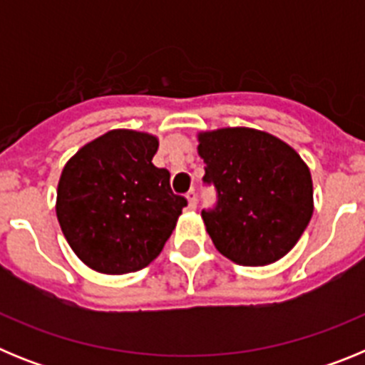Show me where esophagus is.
<instances>
[{
    "label": "esophagus",
    "mask_w": 365,
    "mask_h": 365,
    "mask_svg": "<svg viewBox=\"0 0 365 365\" xmlns=\"http://www.w3.org/2000/svg\"><path fill=\"white\" fill-rule=\"evenodd\" d=\"M186 199H188L190 210H195V206H197V193H195V190H190V192L186 193Z\"/></svg>",
    "instance_id": "esophagus-1"
}]
</instances>
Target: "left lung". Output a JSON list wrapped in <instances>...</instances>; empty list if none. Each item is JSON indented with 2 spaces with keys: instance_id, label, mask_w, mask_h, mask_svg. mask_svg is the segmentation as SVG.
I'll return each mask as SVG.
<instances>
[{
  "instance_id": "8db88e82",
  "label": "left lung",
  "mask_w": 365,
  "mask_h": 365,
  "mask_svg": "<svg viewBox=\"0 0 365 365\" xmlns=\"http://www.w3.org/2000/svg\"><path fill=\"white\" fill-rule=\"evenodd\" d=\"M206 185L217 205L202 210L215 248L245 267H263L292 250L314 210L309 166L278 137L252 128L197 135Z\"/></svg>"
}]
</instances>
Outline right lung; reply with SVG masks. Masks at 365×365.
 Listing matches in <instances>:
<instances>
[{"label": "right lung", "instance_id": "right-lung-1", "mask_svg": "<svg viewBox=\"0 0 365 365\" xmlns=\"http://www.w3.org/2000/svg\"><path fill=\"white\" fill-rule=\"evenodd\" d=\"M159 138L111 130L67 160L56 192V217L73 252L89 269L128 274L159 256L186 199L170 172L153 166Z\"/></svg>", "mask_w": 365, "mask_h": 365}]
</instances>
